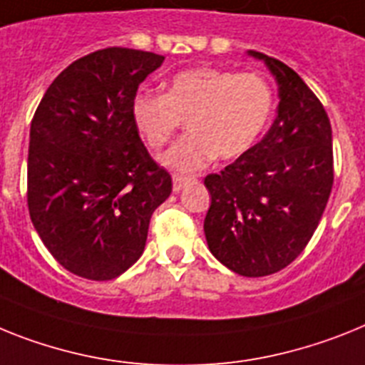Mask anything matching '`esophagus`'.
<instances>
[{
  "mask_svg": "<svg viewBox=\"0 0 365 365\" xmlns=\"http://www.w3.org/2000/svg\"><path fill=\"white\" fill-rule=\"evenodd\" d=\"M195 178L192 176H185V174H173V189L174 192H180L189 182H192Z\"/></svg>",
  "mask_w": 365,
  "mask_h": 365,
  "instance_id": "obj_1",
  "label": "esophagus"
}]
</instances>
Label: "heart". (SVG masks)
Masks as SVG:
<instances>
[{"instance_id": "b5f03b06", "label": "heart", "mask_w": 365, "mask_h": 365, "mask_svg": "<svg viewBox=\"0 0 365 365\" xmlns=\"http://www.w3.org/2000/svg\"><path fill=\"white\" fill-rule=\"evenodd\" d=\"M274 98L258 73L189 68L170 78L167 93L140 91L131 120L152 150L165 146L187 120L189 133L161 155L178 173H192L211 159H235L256 145L271 120Z\"/></svg>"}]
</instances>
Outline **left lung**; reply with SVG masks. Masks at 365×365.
<instances>
[{"mask_svg": "<svg viewBox=\"0 0 365 365\" xmlns=\"http://www.w3.org/2000/svg\"><path fill=\"white\" fill-rule=\"evenodd\" d=\"M265 61L278 83V116L267 135L219 174L204 232L211 254L241 277L282 271L306 249L334 183L332 128L319 98L282 61Z\"/></svg>", "mask_w": 365, "mask_h": 365, "instance_id": "8db88e82", "label": "left lung"}]
</instances>
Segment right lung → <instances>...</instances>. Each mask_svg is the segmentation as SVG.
<instances>
[{"mask_svg":"<svg viewBox=\"0 0 365 365\" xmlns=\"http://www.w3.org/2000/svg\"><path fill=\"white\" fill-rule=\"evenodd\" d=\"M163 59L93 51L53 79L33 116L29 217L51 256L87 280H113L140 258L152 213L173 191L131 120V100Z\"/></svg>","mask_w":365,"mask_h":365,"instance_id":"add662e5","label":"right lung"}]
</instances>
